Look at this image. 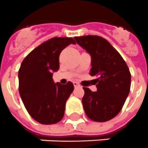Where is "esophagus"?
Masks as SVG:
<instances>
[{
    "instance_id": "1",
    "label": "esophagus",
    "mask_w": 148,
    "mask_h": 148,
    "mask_svg": "<svg viewBox=\"0 0 148 148\" xmlns=\"http://www.w3.org/2000/svg\"><path fill=\"white\" fill-rule=\"evenodd\" d=\"M73 86H74V87H78V86H79V84L77 82H73Z\"/></svg>"
}]
</instances>
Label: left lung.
<instances>
[{
    "label": "left lung",
    "mask_w": 148,
    "mask_h": 148,
    "mask_svg": "<svg viewBox=\"0 0 148 148\" xmlns=\"http://www.w3.org/2000/svg\"><path fill=\"white\" fill-rule=\"evenodd\" d=\"M76 42L91 56L90 75L96 92L84 87L82 102L88 119L98 122L109 121L122 108L131 88V73L119 52L101 36H75Z\"/></svg>",
    "instance_id": "1"
}]
</instances>
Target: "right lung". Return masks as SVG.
<instances>
[{"instance_id":"1","label":"right lung","mask_w":148,"mask_h":148,"mask_svg":"<svg viewBox=\"0 0 148 148\" xmlns=\"http://www.w3.org/2000/svg\"><path fill=\"white\" fill-rule=\"evenodd\" d=\"M73 38L54 37L30 52L19 69V92L29 115L42 125L59 122L64 116L66 102L74 90L73 84L54 83L53 73L60 68V53Z\"/></svg>"}]
</instances>
